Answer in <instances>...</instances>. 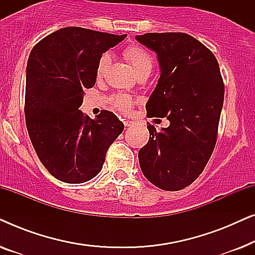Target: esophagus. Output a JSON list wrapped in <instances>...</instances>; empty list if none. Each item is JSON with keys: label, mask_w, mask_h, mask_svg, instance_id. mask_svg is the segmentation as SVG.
I'll return each instance as SVG.
<instances>
[{"label": "esophagus", "mask_w": 255, "mask_h": 255, "mask_svg": "<svg viewBox=\"0 0 255 255\" xmlns=\"http://www.w3.org/2000/svg\"><path fill=\"white\" fill-rule=\"evenodd\" d=\"M123 123H124V125H125V127H127V128H128V127H131L132 122H131V121H128V120H124V122H123Z\"/></svg>", "instance_id": "34e87169"}]
</instances>
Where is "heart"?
I'll use <instances>...</instances> for the list:
<instances>
[{
  "label": "heart",
  "instance_id": "obj_1",
  "mask_svg": "<svg viewBox=\"0 0 255 255\" xmlns=\"http://www.w3.org/2000/svg\"><path fill=\"white\" fill-rule=\"evenodd\" d=\"M123 55L130 62L137 76L142 74L149 75L153 68V58L147 51L139 46H128L124 50ZM109 64L110 57L108 54H103L100 59L99 65H97V78H102ZM133 103L134 100L128 95H116L113 99L114 106L122 111H128Z\"/></svg>",
  "mask_w": 255,
  "mask_h": 255
}]
</instances>
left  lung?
Masks as SVG:
<instances>
[{
  "label": "left lung",
  "instance_id": "obj_1",
  "mask_svg": "<svg viewBox=\"0 0 255 255\" xmlns=\"http://www.w3.org/2000/svg\"><path fill=\"white\" fill-rule=\"evenodd\" d=\"M155 52L160 78L146 103L151 117H167L138 153L141 172L160 189L186 188L203 172L214 151L224 102V83L214 53L187 33L135 36Z\"/></svg>",
  "mask_w": 255,
  "mask_h": 255
}]
</instances>
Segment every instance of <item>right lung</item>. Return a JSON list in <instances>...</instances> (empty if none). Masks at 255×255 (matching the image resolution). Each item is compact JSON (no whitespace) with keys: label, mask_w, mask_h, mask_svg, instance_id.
Returning <instances> with one entry per match:
<instances>
[{"label":"right lung","mask_w":255,"mask_h":255,"mask_svg":"<svg viewBox=\"0 0 255 255\" xmlns=\"http://www.w3.org/2000/svg\"><path fill=\"white\" fill-rule=\"evenodd\" d=\"M127 34L62 27L32 48L26 66L25 122L45 168L66 183H83L102 169L109 146L124 130L110 111L85 116V89L96 82L104 52Z\"/></svg>","instance_id":"obj_1"}]
</instances>
